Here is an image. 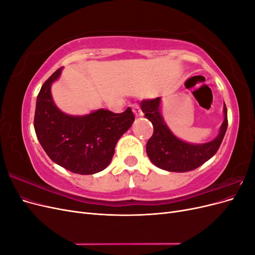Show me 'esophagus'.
Returning <instances> with one entry per match:
<instances>
[{
    "label": "esophagus",
    "mask_w": 255,
    "mask_h": 255,
    "mask_svg": "<svg viewBox=\"0 0 255 255\" xmlns=\"http://www.w3.org/2000/svg\"><path fill=\"white\" fill-rule=\"evenodd\" d=\"M132 111H133V113H134V115L136 116V117H139V116L142 115V112L140 110V107L138 106L137 104H133L132 105Z\"/></svg>",
    "instance_id": "obj_1"
}]
</instances>
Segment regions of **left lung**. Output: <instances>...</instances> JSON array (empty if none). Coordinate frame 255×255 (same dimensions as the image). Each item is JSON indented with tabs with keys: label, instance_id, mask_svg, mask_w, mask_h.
<instances>
[{
	"label": "left lung",
	"instance_id": "obj_1",
	"mask_svg": "<svg viewBox=\"0 0 255 255\" xmlns=\"http://www.w3.org/2000/svg\"><path fill=\"white\" fill-rule=\"evenodd\" d=\"M160 98L144 100L141 111L152 122L153 135L146 142V154L156 167L171 172L195 170L213 157L218 151L228 128L227 106H223V120L219 135L214 140L203 144H190L176 138L166 126L159 111Z\"/></svg>",
	"mask_w": 255,
	"mask_h": 255
}]
</instances>
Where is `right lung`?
<instances>
[{"mask_svg":"<svg viewBox=\"0 0 255 255\" xmlns=\"http://www.w3.org/2000/svg\"><path fill=\"white\" fill-rule=\"evenodd\" d=\"M57 69L38 94L34 128L41 146L57 165L78 174H94L110 165L119 138L132 126V110L115 114L99 110L74 117L61 113L51 97V85L60 75Z\"/></svg>","mask_w":255,"mask_h":255,"instance_id":"1","label":"right lung"}]
</instances>
